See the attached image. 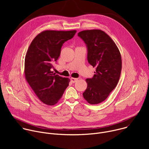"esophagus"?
Segmentation results:
<instances>
[{
  "instance_id": "1",
  "label": "esophagus",
  "mask_w": 149,
  "mask_h": 149,
  "mask_svg": "<svg viewBox=\"0 0 149 149\" xmlns=\"http://www.w3.org/2000/svg\"><path fill=\"white\" fill-rule=\"evenodd\" d=\"M70 80H71V81L72 83H74V82H77V81H78V78H72V77H71V78H70Z\"/></svg>"
}]
</instances>
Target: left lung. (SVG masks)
Segmentation results:
<instances>
[{
    "mask_svg": "<svg viewBox=\"0 0 149 149\" xmlns=\"http://www.w3.org/2000/svg\"><path fill=\"white\" fill-rule=\"evenodd\" d=\"M88 48V61L95 72L86 79L87 89L82 95L90 104L106 100L116 88L122 68L121 56L113 40L100 29L85 30L78 33Z\"/></svg>",
    "mask_w": 149,
    "mask_h": 149,
    "instance_id": "obj_1",
    "label": "left lung"
}]
</instances>
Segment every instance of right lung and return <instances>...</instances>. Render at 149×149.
<instances>
[{
    "instance_id": "obj_1",
    "label": "right lung",
    "mask_w": 149,
    "mask_h": 149,
    "mask_svg": "<svg viewBox=\"0 0 149 149\" xmlns=\"http://www.w3.org/2000/svg\"><path fill=\"white\" fill-rule=\"evenodd\" d=\"M77 31L47 30L32 41L25 59V76L31 88L44 104L54 105L62 97L70 79L56 75L51 69L58 59L65 42Z\"/></svg>"
}]
</instances>
